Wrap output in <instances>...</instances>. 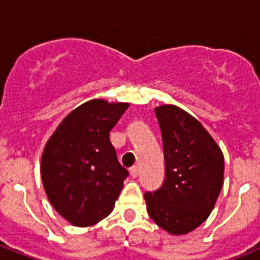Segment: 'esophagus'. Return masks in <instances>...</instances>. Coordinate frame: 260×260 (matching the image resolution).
Instances as JSON below:
<instances>
[{"mask_svg": "<svg viewBox=\"0 0 260 260\" xmlns=\"http://www.w3.org/2000/svg\"><path fill=\"white\" fill-rule=\"evenodd\" d=\"M129 175L132 178H138V175H139V169L136 166H134L132 167V169H131L129 170Z\"/></svg>", "mask_w": 260, "mask_h": 260, "instance_id": "34e87169", "label": "esophagus"}]
</instances>
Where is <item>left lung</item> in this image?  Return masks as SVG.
Masks as SVG:
<instances>
[{"instance_id":"left-lung-1","label":"left lung","mask_w":260,"mask_h":260,"mask_svg":"<svg viewBox=\"0 0 260 260\" xmlns=\"http://www.w3.org/2000/svg\"><path fill=\"white\" fill-rule=\"evenodd\" d=\"M163 139L166 175L146 193L147 212L174 236L194 231L209 217L224 183V155L197 118L179 106L155 108Z\"/></svg>"}]
</instances>
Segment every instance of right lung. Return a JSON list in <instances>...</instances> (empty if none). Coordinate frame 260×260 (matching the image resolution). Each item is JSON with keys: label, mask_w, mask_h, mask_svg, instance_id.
Returning a JSON list of instances; mask_svg holds the SVG:
<instances>
[{"label": "right lung", "mask_w": 260, "mask_h": 260, "mask_svg": "<svg viewBox=\"0 0 260 260\" xmlns=\"http://www.w3.org/2000/svg\"><path fill=\"white\" fill-rule=\"evenodd\" d=\"M128 102L89 100L73 109L47 140L40 174L51 205L74 226L108 217L128 171L109 140Z\"/></svg>", "instance_id": "obj_1"}]
</instances>
